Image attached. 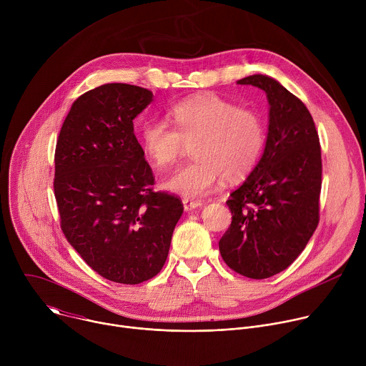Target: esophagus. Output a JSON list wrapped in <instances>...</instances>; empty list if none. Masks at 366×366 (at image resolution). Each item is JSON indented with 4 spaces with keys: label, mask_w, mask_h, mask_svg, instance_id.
<instances>
[{
    "label": "esophagus",
    "mask_w": 366,
    "mask_h": 366,
    "mask_svg": "<svg viewBox=\"0 0 366 366\" xmlns=\"http://www.w3.org/2000/svg\"><path fill=\"white\" fill-rule=\"evenodd\" d=\"M182 204H184V210L185 212H192V210H195V208L202 205L201 201H198V199H188V198H185L182 201Z\"/></svg>",
    "instance_id": "obj_1"
}]
</instances>
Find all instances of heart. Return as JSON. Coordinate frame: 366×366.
I'll list each match as a JSON object with an SVG mask.
<instances>
[{
  "label": "heart",
  "mask_w": 366,
  "mask_h": 366,
  "mask_svg": "<svg viewBox=\"0 0 366 366\" xmlns=\"http://www.w3.org/2000/svg\"><path fill=\"white\" fill-rule=\"evenodd\" d=\"M167 122L149 120L142 124L140 143L150 164L165 169L192 144L195 158L162 181L177 195L199 198L210 194L223 177L233 182L243 179L257 164L265 144L260 117L247 109L214 94L185 99L169 113Z\"/></svg>",
  "instance_id": "heart-1"
}]
</instances>
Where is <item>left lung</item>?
I'll list each match as a JSON object with an SVG mask.
<instances>
[{"label":"left lung","mask_w":366,"mask_h":366,"mask_svg":"<svg viewBox=\"0 0 366 366\" xmlns=\"http://www.w3.org/2000/svg\"><path fill=\"white\" fill-rule=\"evenodd\" d=\"M237 84L265 91L268 134L259 162L226 202L233 217L219 249L237 274L265 280L287 269L317 229L322 150L310 112L277 79L256 74Z\"/></svg>","instance_id":"8db88e82"}]
</instances>
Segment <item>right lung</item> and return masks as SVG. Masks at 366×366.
Here are the masks:
<instances>
[{
    "label": "right lung",
    "instance_id": "right-lung-1",
    "mask_svg": "<svg viewBox=\"0 0 366 366\" xmlns=\"http://www.w3.org/2000/svg\"><path fill=\"white\" fill-rule=\"evenodd\" d=\"M152 91L106 84L71 107L55 152V197L71 246L101 277L140 284L158 275L184 207L154 192L133 120Z\"/></svg>",
    "mask_w": 366,
    "mask_h": 366
}]
</instances>
